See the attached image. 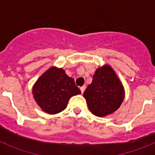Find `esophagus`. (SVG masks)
<instances>
[{"instance_id":"1","label":"esophagus","mask_w":155,"mask_h":155,"mask_svg":"<svg viewBox=\"0 0 155 155\" xmlns=\"http://www.w3.org/2000/svg\"><path fill=\"white\" fill-rule=\"evenodd\" d=\"M85 87H86L85 86H82V87H80V90H81V91L82 94H83V92H84V90H85Z\"/></svg>"}]
</instances>
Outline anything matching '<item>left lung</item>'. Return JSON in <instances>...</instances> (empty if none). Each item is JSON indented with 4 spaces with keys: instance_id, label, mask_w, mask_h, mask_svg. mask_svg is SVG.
Masks as SVG:
<instances>
[{
    "instance_id": "8db88e82",
    "label": "left lung",
    "mask_w": 155,
    "mask_h": 155,
    "mask_svg": "<svg viewBox=\"0 0 155 155\" xmlns=\"http://www.w3.org/2000/svg\"><path fill=\"white\" fill-rule=\"evenodd\" d=\"M84 97L93 114L105 116L120 107L124 101V90L114 71L109 66H105L96 70Z\"/></svg>"
}]
</instances>
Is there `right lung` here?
<instances>
[{"label": "right lung", "instance_id": "add662e5", "mask_svg": "<svg viewBox=\"0 0 155 155\" xmlns=\"http://www.w3.org/2000/svg\"><path fill=\"white\" fill-rule=\"evenodd\" d=\"M32 93L42 110L56 114L64 110L70 98L81 94V91L64 70L52 68L38 79Z\"/></svg>", "mask_w": 155, "mask_h": 155}]
</instances>
